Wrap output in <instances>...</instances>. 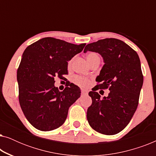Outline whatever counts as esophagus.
Listing matches in <instances>:
<instances>
[{"mask_svg": "<svg viewBox=\"0 0 156 156\" xmlns=\"http://www.w3.org/2000/svg\"><path fill=\"white\" fill-rule=\"evenodd\" d=\"M87 93H88V91L86 90V89H82V94L86 95L87 94Z\"/></svg>", "mask_w": 156, "mask_h": 156, "instance_id": "1", "label": "esophagus"}]
</instances>
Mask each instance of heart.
Listing matches in <instances>:
<instances>
[{"instance_id": "1", "label": "heart", "mask_w": 156, "mask_h": 156, "mask_svg": "<svg viewBox=\"0 0 156 156\" xmlns=\"http://www.w3.org/2000/svg\"><path fill=\"white\" fill-rule=\"evenodd\" d=\"M97 58H100V57L99 56V55H97V53L95 52H90L87 55V59L89 63L92 60H94V59H97ZM74 82H75L76 84H77L78 85H80V86L87 87L88 86L89 81L88 79L82 77V76H76V77L74 78Z\"/></svg>"}]
</instances>
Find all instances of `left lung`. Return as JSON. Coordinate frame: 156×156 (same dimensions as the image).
I'll use <instances>...</instances> for the list:
<instances>
[{"instance_id": "left-lung-1", "label": "left lung", "mask_w": 156, "mask_h": 156, "mask_svg": "<svg viewBox=\"0 0 156 156\" xmlns=\"http://www.w3.org/2000/svg\"><path fill=\"white\" fill-rule=\"evenodd\" d=\"M87 51L99 53L104 62L96 78L101 84L89 93L92 104L87 109V120L96 131L114 135L129 124L137 108L144 83L139 57L126 43L115 38L88 44L84 52ZM101 88L110 90L102 99L95 91Z\"/></svg>"}]
</instances>
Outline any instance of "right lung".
<instances>
[{"mask_svg": "<svg viewBox=\"0 0 156 156\" xmlns=\"http://www.w3.org/2000/svg\"><path fill=\"white\" fill-rule=\"evenodd\" d=\"M85 45L44 37L25 50L17 72L19 102L27 120L35 129L48 131L61 126L69 108L80 97L78 86L71 83L59 91L55 79L65 78L68 62Z\"/></svg>", "mask_w": 156, "mask_h": 156, "instance_id": "right-lung-1", "label": "right lung"}]
</instances>
